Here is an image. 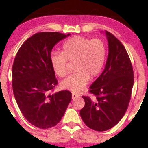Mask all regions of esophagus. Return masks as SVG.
I'll return each instance as SVG.
<instances>
[{
  "mask_svg": "<svg viewBox=\"0 0 148 148\" xmlns=\"http://www.w3.org/2000/svg\"><path fill=\"white\" fill-rule=\"evenodd\" d=\"M76 97H78V95L76 94H74V93H72V98L73 99H76Z\"/></svg>",
  "mask_w": 148,
  "mask_h": 148,
  "instance_id": "34e87169",
  "label": "esophagus"
}]
</instances>
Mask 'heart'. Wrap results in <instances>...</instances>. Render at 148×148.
Returning <instances> with one entry per match:
<instances>
[{"label": "heart", "instance_id": "heart-1", "mask_svg": "<svg viewBox=\"0 0 148 148\" xmlns=\"http://www.w3.org/2000/svg\"><path fill=\"white\" fill-rule=\"evenodd\" d=\"M106 57V47L100 39L74 36L62 46V53H52L51 63L54 72L63 78L67 74L68 62H74L72 75L61 83V87L79 93L88 84L90 78L94 79L102 70Z\"/></svg>", "mask_w": 148, "mask_h": 148}]
</instances>
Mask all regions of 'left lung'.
I'll use <instances>...</instances> for the list:
<instances>
[{"mask_svg":"<svg viewBox=\"0 0 148 148\" xmlns=\"http://www.w3.org/2000/svg\"><path fill=\"white\" fill-rule=\"evenodd\" d=\"M108 55L105 68L90 87L96 96L91 99L82 96L85 106L80 111L83 121L89 128L98 132L111 129L126 113L134 85V72L126 49L118 39L105 32Z\"/></svg>","mask_w":148,"mask_h":148,"instance_id":"8db88e82","label":"left lung"}]
</instances>
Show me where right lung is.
Returning a JSON list of instances; mask_svg holds the SVG:
<instances>
[{
	"instance_id": "1",
	"label": "right lung",
	"mask_w": 148,
	"mask_h": 148,
	"mask_svg": "<svg viewBox=\"0 0 148 148\" xmlns=\"http://www.w3.org/2000/svg\"><path fill=\"white\" fill-rule=\"evenodd\" d=\"M67 35L40 32L27 39L12 66L13 92L18 108L30 124L40 129L57 125L72 100L69 90L51 94L58 85L51 63L53 47Z\"/></svg>"
}]
</instances>
